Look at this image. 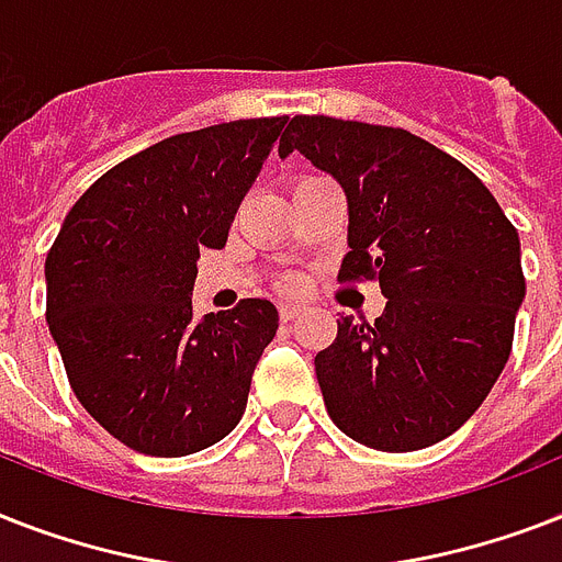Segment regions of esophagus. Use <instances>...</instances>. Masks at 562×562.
<instances>
[{"label": "esophagus", "mask_w": 562, "mask_h": 562, "mask_svg": "<svg viewBox=\"0 0 562 562\" xmlns=\"http://www.w3.org/2000/svg\"><path fill=\"white\" fill-rule=\"evenodd\" d=\"M300 312H303V306H297V303H280V317L285 324L294 321V317H300Z\"/></svg>", "instance_id": "1"}]
</instances>
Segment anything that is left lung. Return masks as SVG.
Segmentation results:
<instances>
[{"label": "left lung", "mask_w": 562, "mask_h": 562, "mask_svg": "<svg viewBox=\"0 0 562 562\" xmlns=\"http://www.w3.org/2000/svg\"><path fill=\"white\" fill-rule=\"evenodd\" d=\"M300 151L347 194L338 280H379L384 312L338 321L315 356L344 435L379 452L443 440L487 400L525 300L519 233L463 162L402 127L294 116L280 157Z\"/></svg>", "instance_id": "obj_1"}]
</instances>
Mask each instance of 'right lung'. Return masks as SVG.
Here are the masks:
<instances>
[{
  "label": "right lung",
  "instance_id": "obj_1",
  "mask_svg": "<svg viewBox=\"0 0 562 562\" xmlns=\"http://www.w3.org/2000/svg\"><path fill=\"white\" fill-rule=\"evenodd\" d=\"M289 119H238L127 157L75 201L46 256V321L75 396L125 446L183 458L245 414L271 300L192 315L201 250L227 245Z\"/></svg>",
  "mask_w": 562,
  "mask_h": 562
}]
</instances>
